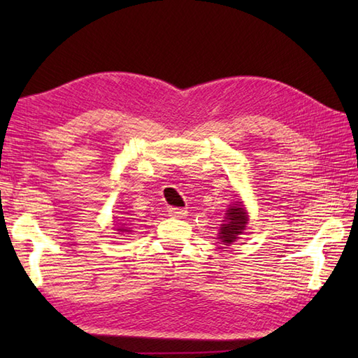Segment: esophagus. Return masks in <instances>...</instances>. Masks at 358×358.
I'll use <instances>...</instances> for the list:
<instances>
[{
	"label": "esophagus",
	"instance_id": "esophagus-1",
	"mask_svg": "<svg viewBox=\"0 0 358 358\" xmlns=\"http://www.w3.org/2000/svg\"><path fill=\"white\" fill-rule=\"evenodd\" d=\"M167 212H169V215L173 218H183L187 215V210L181 208H171Z\"/></svg>",
	"mask_w": 358,
	"mask_h": 358
}]
</instances>
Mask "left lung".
I'll use <instances>...</instances> for the list:
<instances>
[{"instance_id": "8db88e82", "label": "left lung", "mask_w": 358, "mask_h": 358, "mask_svg": "<svg viewBox=\"0 0 358 358\" xmlns=\"http://www.w3.org/2000/svg\"><path fill=\"white\" fill-rule=\"evenodd\" d=\"M249 222L248 212L243 208L241 201H235L229 204V209L226 210L223 224L218 231V238L222 240L223 245L231 246L234 241L240 238V235L245 232Z\"/></svg>"}]
</instances>
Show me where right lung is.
Here are the masks:
<instances>
[{
	"mask_svg": "<svg viewBox=\"0 0 358 358\" xmlns=\"http://www.w3.org/2000/svg\"><path fill=\"white\" fill-rule=\"evenodd\" d=\"M123 220H126V218H123ZM118 232H131V227H126V223L123 222V224H121V227H118V229H117Z\"/></svg>",
	"mask_w": 358,
	"mask_h": 358,
	"instance_id": "obj_1",
	"label": "right lung"
}]
</instances>
